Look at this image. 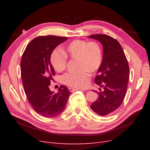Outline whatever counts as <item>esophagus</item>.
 Segmentation results:
<instances>
[{
  "instance_id": "1",
  "label": "esophagus",
  "mask_w": 150,
  "mask_h": 150,
  "mask_svg": "<svg viewBox=\"0 0 150 150\" xmlns=\"http://www.w3.org/2000/svg\"><path fill=\"white\" fill-rule=\"evenodd\" d=\"M69 90L71 92H74V91H76L78 90V89H76V88H69Z\"/></svg>"
}]
</instances>
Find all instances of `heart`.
Wrapping results in <instances>:
<instances>
[{
    "instance_id": "heart-1",
    "label": "heart",
    "mask_w": 150,
    "mask_h": 150,
    "mask_svg": "<svg viewBox=\"0 0 150 150\" xmlns=\"http://www.w3.org/2000/svg\"><path fill=\"white\" fill-rule=\"evenodd\" d=\"M61 51L54 50L51 56V64L58 72L64 71L69 57L76 60V72L67 73L62 77L65 84L76 88L87 87L89 72H96L100 68L103 62L102 48L98 42H88L84 40H74L62 48Z\"/></svg>"
}]
</instances>
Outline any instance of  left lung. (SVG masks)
I'll return each instance as SVG.
<instances>
[{
	"label": "left lung",
	"instance_id": "1",
	"mask_svg": "<svg viewBox=\"0 0 150 150\" xmlns=\"http://www.w3.org/2000/svg\"><path fill=\"white\" fill-rule=\"evenodd\" d=\"M88 38L100 42L103 47V62L94 79L103 88L97 92L99 96L91 108L98 115L106 116L118 108L124 100L129 82L128 61L120 44L106 34H94Z\"/></svg>",
	"mask_w": 150,
	"mask_h": 150
}]
</instances>
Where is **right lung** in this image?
<instances>
[{
    "instance_id": "add662e5",
    "label": "right lung",
    "mask_w": 150,
    "mask_h": 150,
    "mask_svg": "<svg viewBox=\"0 0 150 150\" xmlns=\"http://www.w3.org/2000/svg\"><path fill=\"white\" fill-rule=\"evenodd\" d=\"M67 39L55 35L39 36L31 40L22 57L21 78L25 95L34 110L44 117L61 114L71 93L65 86H61L57 93L49 88L55 75L51 63V54Z\"/></svg>"
}]
</instances>
